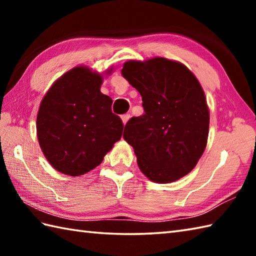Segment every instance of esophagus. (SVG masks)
Segmentation results:
<instances>
[{"label": "esophagus", "instance_id": "esophagus-1", "mask_svg": "<svg viewBox=\"0 0 256 256\" xmlns=\"http://www.w3.org/2000/svg\"><path fill=\"white\" fill-rule=\"evenodd\" d=\"M121 118H122V122H123V124H126V122L128 121V118H130V114H123V116H121Z\"/></svg>", "mask_w": 256, "mask_h": 256}]
</instances>
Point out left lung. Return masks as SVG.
Returning <instances> with one entry per match:
<instances>
[{
  "mask_svg": "<svg viewBox=\"0 0 256 256\" xmlns=\"http://www.w3.org/2000/svg\"><path fill=\"white\" fill-rule=\"evenodd\" d=\"M142 96L144 114L125 124L123 138L138 165L155 182L178 180L194 170L209 132V110L199 81L166 58L130 60L121 72Z\"/></svg>",
  "mask_w": 256,
  "mask_h": 256,
  "instance_id": "1",
  "label": "left lung"
}]
</instances>
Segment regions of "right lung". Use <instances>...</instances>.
I'll return each instance as SVG.
<instances>
[{"mask_svg": "<svg viewBox=\"0 0 256 256\" xmlns=\"http://www.w3.org/2000/svg\"><path fill=\"white\" fill-rule=\"evenodd\" d=\"M101 84V76L76 67L40 103L38 142L50 165L66 175L80 176L99 166L122 136V120L112 113V99L100 91Z\"/></svg>", "mask_w": 256, "mask_h": 256, "instance_id": "1", "label": "right lung"}]
</instances>
